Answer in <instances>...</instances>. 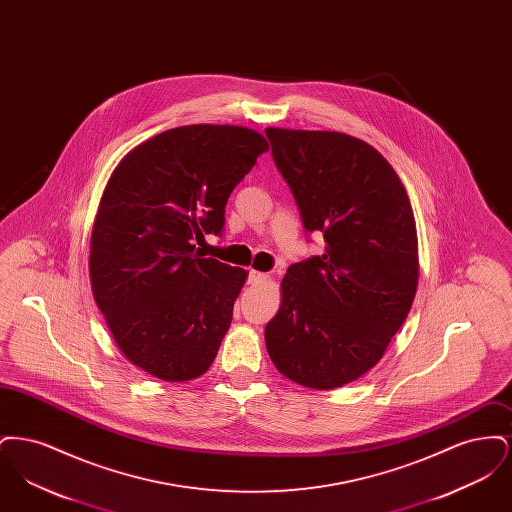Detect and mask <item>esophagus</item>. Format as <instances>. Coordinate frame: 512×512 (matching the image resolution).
<instances>
[{"instance_id": "esophagus-1", "label": "esophagus", "mask_w": 512, "mask_h": 512, "mask_svg": "<svg viewBox=\"0 0 512 512\" xmlns=\"http://www.w3.org/2000/svg\"><path fill=\"white\" fill-rule=\"evenodd\" d=\"M268 280H270V276L265 274V272H259V270H249V284H253V286H259V284H267Z\"/></svg>"}]
</instances>
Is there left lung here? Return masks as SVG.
I'll use <instances>...</instances> for the list:
<instances>
[{
    "mask_svg": "<svg viewBox=\"0 0 512 512\" xmlns=\"http://www.w3.org/2000/svg\"><path fill=\"white\" fill-rule=\"evenodd\" d=\"M272 157L307 232L324 253L293 263L265 328L280 374L334 390L376 365L411 311L418 240L405 186L363 140L341 132L267 128Z\"/></svg>",
    "mask_w": 512,
    "mask_h": 512,
    "instance_id": "1",
    "label": "left lung"
}]
</instances>
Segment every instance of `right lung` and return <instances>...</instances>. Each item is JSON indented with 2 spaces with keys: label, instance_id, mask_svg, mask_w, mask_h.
<instances>
[{
  "label": "right lung",
  "instance_id": "1",
  "mask_svg": "<svg viewBox=\"0 0 512 512\" xmlns=\"http://www.w3.org/2000/svg\"><path fill=\"white\" fill-rule=\"evenodd\" d=\"M265 151L251 128L190 124L134 147L111 174L92 228V292L122 355L147 374L186 382L213 365L247 272L194 242L222 234L228 197Z\"/></svg>",
  "mask_w": 512,
  "mask_h": 512
}]
</instances>
